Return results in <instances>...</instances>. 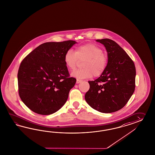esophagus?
Listing matches in <instances>:
<instances>
[{
	"label": "esophagus",
	"mask_w": 155,
	"mask_h": 155,
	"mask_svg": "<svg viewBox=\"0 0 155 155\" xmlns=\"http://www.w3.org/2000/svg\"><path fill=\"white\" fill-rule=\"evenodd\" d=\"M81 82H82V81H81V80H77V81H76V84H80V83H81Z\"/></svg>",
	"instance_id": "esophagus-1"
}]
</instances>
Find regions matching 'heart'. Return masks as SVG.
I'll return each mask as SVG.
<instances>
[{
    "label": "heart",
    "instance_id": "b5f03b06",
    "mask_svg": "<svg viewBox=\"0 0 155 155\" xmlns=\"http://www.w3.org/2000/svg\"><path fill=\"white\" fill-rule=\"evenodd\" d=\"M64 60L69 70L74 71L80 61H84V69L73 71L71 75L82 80L99 77L104 72L108 63V57L103 49L93 43L77 47L75 52L69 49L64 54Z\"/></svg>",
    "mask_w": 155,
    "mask_h": 155
}]
</instances>
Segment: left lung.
Here are the masks:
<instances>
[{
	"mask_svg": "<svg viewBox=\"0 0 155 155\" xmlns=\"http://www.w3.org/2000/svg\"><path fill=\"white\" fill-rule=\"evenodd\" d=\"M105 46L108 63L97 79L88 81L90 89L84 98L93 109L109 113L122 109L133 94L136 70L133 61L116 42L110 39H97Z\"/></svg>",
	"mask_w": 155,
	"mask_h": 155,
	"instance_id": "left-lung-1",
	"label": "left lung"
}]
</instances>
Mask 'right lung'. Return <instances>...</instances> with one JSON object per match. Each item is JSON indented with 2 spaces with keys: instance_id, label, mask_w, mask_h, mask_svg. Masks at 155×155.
I'll return each mask as SVG.
<instances>
[{
  "instance_id": "obj_1",
  "label": "right lung",
  "mask_w": 155,
  "mask_h": 155,
  "mask_svg": "<svg viewBox=\"0 0 155 155\" xmlns=\"http://www.w3.org/2000/svg\"><path fill=\"white\" fill-rule=\"evenodd\" d=\"M75 43L71 40L46 42L21 61L17 74L18 94L34 112L49 115L67 101L76 79L69 77L64 57Z\"/></svg>"
}]
</instances>
